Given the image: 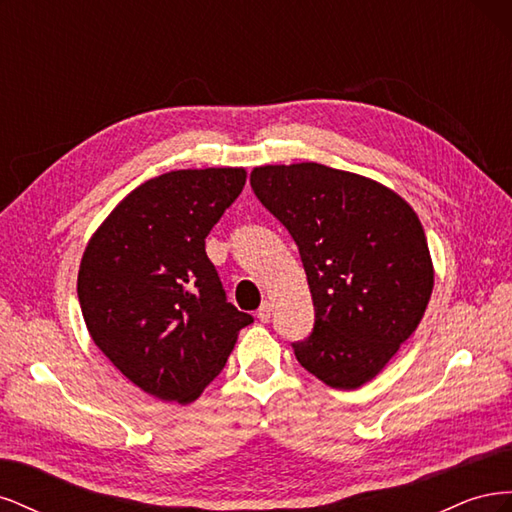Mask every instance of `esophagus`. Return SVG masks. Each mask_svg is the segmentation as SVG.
Returning a JSON list of instances; mask_svg holds the SVG:
<instances>
[{
	"mask_svg": "<svg viewBox=\"0 0 512 512\" xmlns=\"http://www.w3.org/2000/svg\"><path fill=\"white\" fill-rule=\"evenodd\" d=\"M271 314H273V305H271L269 301L262 303V305L258 307V312H256V316H258L260 322H269V320H271Z\"/></svg>",
	"mask_w": 512,
	"mask_h": 512,
	"instance_id": "34e87169",
	"label": "esophagus"
}]
</instances>
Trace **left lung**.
<instances>
[{"label":"left lung","instance_id":"obj_1","mask_svg":"<svg viewBox=\"0 0 512 512\" xmlns=\"http://www.w3.org/2000/svg\"><path fill=\"white\" fill-rule=\"evenodd\" d=\"M252 190L299 247L316 322L297 361L333 389L376 378L416 331L433 265L414 209L367 177L316 162L258 166Z\"/></svg>","mask_w":512,"mask_h":512}]
</instances>
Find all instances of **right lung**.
Instances as JSON below:
<instances>
[{"label":"right lung","mask_w":512,"mask_h":512,"mask_svg":"<svg viewBox=\"0 0 512 512\" xmlns=\"http://www.w3.org/2000/svg\"><path fill=\"white\" fill-rule=\"evenodd\" d=\"M245 168L170 170L138 185L89 239L81 312L94 344L138 389L190 404L254 318L226 301L205 239Z\"/></svg>","instance_id":"1"}]
</instances>
